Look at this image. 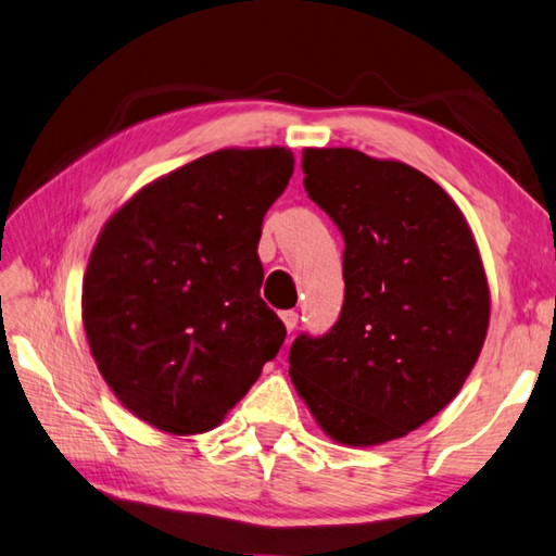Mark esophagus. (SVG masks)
Masks as SVG:
<instances>
[{
  "instance_id": "obj_1",
  "label": "esophagus",
  "mask_w": 556,
  "mask_h": 556,
  "mask_svg": "<svg viewBox=\"0 0 556 556\" xmlns=\"http://www.w3.org/2000/svg\"><path fill=\"white\" fill-rule=\"evenodd\" d=\"M280 319H283L288 332H293V329L298 327V313H293V309H288V313L280 315Z\"/></svg>"
}]
</instances>
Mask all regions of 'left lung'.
<instances>
[{"instance_id": "1", "label": "left lung", "mask_w": 556, "mask_h": 556, "mask_svg": "<svg viewBox=\"0 0 556 556\" xmlns=\"http://www.w3.org/2000/svg\"><path fill=\"white\" fill-rule=\"evenodd\" d=\"M305 190L344 237V307L300 334L290 378L327 437L376 446L462 391L489 332L491 293L469 222L440 185L356 149H305Z\"/></svg>"}]
</instances>
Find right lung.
Here are the masks:
<instances>
[{
	"label": "right lung",
	"mask_w": 556,
	"mask_h": 556,
	"mask_svg": "<svg viewBox=\"0 0 556 556\" xmlns=\"http://www.w3.org/2000/svg\"><path fill=\"white\" fill-rule=\"evenodd\" d=\"M293 165L283 146L207 153L141 188L97 237L87 344L116 401L155 430H214L283 344L256 249Z\"/></svg>",
	"instance_id": "1"
}]
</instances>
